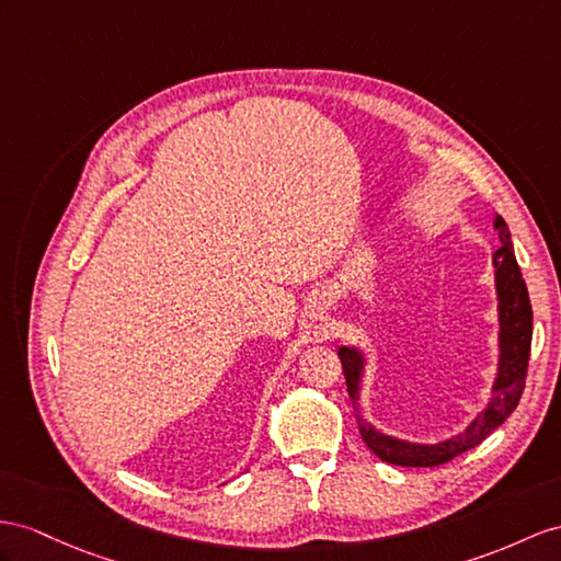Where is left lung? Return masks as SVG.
I'll return each mask as SVG.
<instances>
[{"mask_svg": "<svg viewBox=\"0 0 561 561\" xmlns=\"http://www.w3.org/2000/svg\"><path fill=\"white\" fill-rule=\"evenodd\" d=\"M493 227L500 239V249L493 253L495 267V296H497V371L491 386V398L485 408L473 417L465 431L438 443H417L398 438L377 428L360 414V386L365 379L367 355L357 346H339V357L346 375L348 396L353 400L357 426L363 440L379 459L398 467H438L453 457L481 443L514 412L519 403L530 355V336H534V310H530L528 289L522 277L519 263L514 257V243L507 222L495 215Z\"/></svg>", "mask_w": 561, "mask_h": 561, "instance_id": "left-lung-1", "label": "left lung"}]
</instances>
